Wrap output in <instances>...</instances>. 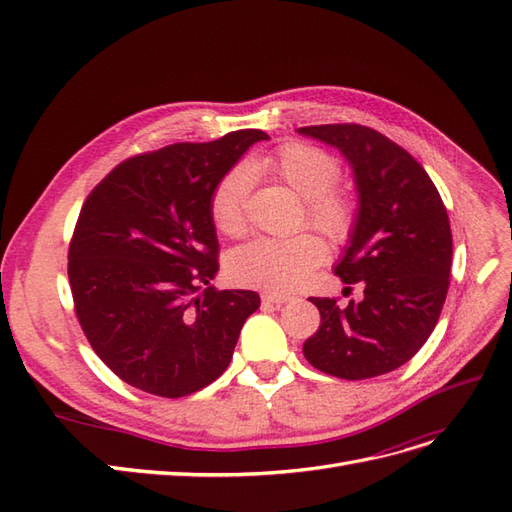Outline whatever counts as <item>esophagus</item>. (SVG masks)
Segmentation results:
<instances>
[{
    "mask_svg": "<svg viewBox=\"0 0 512 512\" xmlns=\"http://www.w3.org/2000/svg\"><path fill=\"white\" fill-rule=\"evenodd\" d=\"M292 297H288V294H280V292H271V290H267V292H262V301H267V303H273V305H284V303H288Z\"/></svg>",
    "mask_w": 512,
    "mask_h": 512,
    "instance_id": "esophagus-1",
    "label": "esophagus"
}]
</instances>
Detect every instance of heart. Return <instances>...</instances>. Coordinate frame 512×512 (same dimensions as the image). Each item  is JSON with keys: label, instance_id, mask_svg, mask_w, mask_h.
I'll return each mask as SVG.
<instances>
[{"label": "heart", "instance_id": "b5f03b06", "mask_svg": "<svg viewBox=\"0 0 512 512\" xmlns=\"http://www.w3.org/2000/svg\"><path fill=\"white\" fill-rule=\"evenodd\" d=\"M250 173H265L301 200L305 218L324 235L342 241L354 226L352 200L331 190L337 177V162L318 147L288 143L271 156L260 158L250 168L237 166L218 181L209 200L211 220L224 235H239L245 228V205L252 188ZM327 254L314 232H301L288 239H254L232 254L228 269L237 282L269 290L299 288Z\"/></svg>", "mask_w": 512, "mask_h": 512}]
</instances>
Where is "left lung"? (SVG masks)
Masks as SVG:
<instances>
[{
    "label": "left lung",
    "instance_id": "8db88e82",
    "mask_svg": "<svg viewBox=\"0 0 512 512\" xmlns=\"http://www.w3.org/2000/svg\"><path fill=\"white\" fill-rule=\"evenodd\" d=\"M297 132L335 147L352 168L354 226L335 273L363 284V299L346 307L312 299L320 329L303 354L337 378L389 374L423 348L442 312L453 262L444 203L425 168L376 130L329 123Z\"/></svg>",
    "mask_w": 512,
    "mask_h": 512
}]
</instances>
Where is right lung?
<instances>
[{
    "mask_svg": "<svg viewBox=\"0 0 512 512\" xmlns=\"http://www.w3.org/2000/svg\"><path fill=\"white\" fill-rule=\"evenodd\" d=\"M258 141L239 130L130 158L89 194L68 252L76 316L108 369L136 389L183 397L222 376L252 290H215L218 235L209 200Z\"/></svg>",
    "mask_w": 512,
    "mask_h": 512,
    "instance_id": "right-lung-1",
    "label": "right lung"
}]
</instances>
